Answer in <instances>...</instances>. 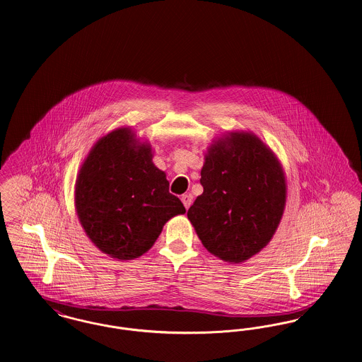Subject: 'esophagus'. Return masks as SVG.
I'll return each instance as SVG.
<instances>
[{
	"label": "esophagus",
	"mask_w": 362,
	"mask_h": 362,
	"mask_svg": "<svg viewBox=\"0 0 362 362\" xmlns=\"http://www.w3.org/2000/svg\"><path fill=\"white\" fill-rule=\"evenodd\" d=\"M181 200H182V204L185 206V209H188L190 207V204H192L193 196L189 194V193H185V194H182V196H181Z\"/></svg>",
	"instance_id": "1"
}]
</instances>
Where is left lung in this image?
<instances>
[{
	"instance_id": "8db88e82",
	"label": "left lung",
	"mask_w": 362,
	"mask_h": 362,
	"mask_svg": "<svg viewBox=\"0 0 362 362\" xmlns=\"http://www.w3.org/2000/svg\"><path fill=\"white\" fill-rule=\"evenodd\" d=\"M200 184L188 219L209 252L241 263L266 247L284 215L286 180L257 136L231 132L211 144Z\"/></svg>"
}]
</instances>
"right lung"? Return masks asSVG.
<instances>
[{
  "label": "right lung",
  "mask_w": 362,
  "mask_h": 362,
  "mask_svg": "<svg viewBox=\"0 0 362 362\" xmlns=\"http://www.w3.org/2000/svg\"><path fill=\"white\" fill-rule=\"evenodd\" d=\"M75 204L88 238L119 260L146 253L165 223L185 214L166 174L153 165L151 147L137 143L128 128L93 147L77 177Z\"/></svg>",
  "instance_id": "right-lung-1"
}]
</instances>
